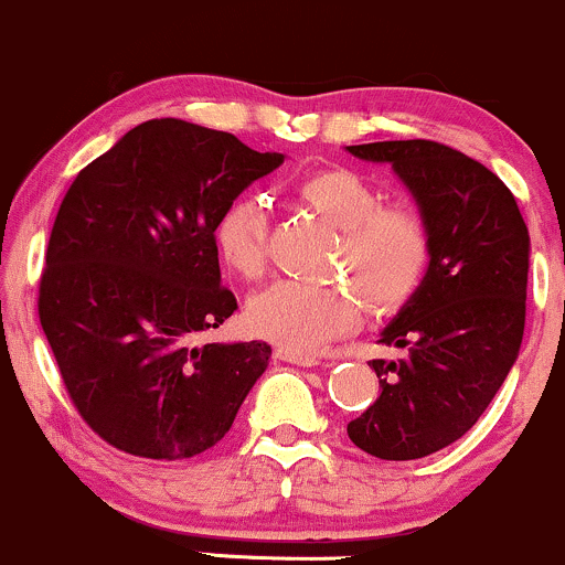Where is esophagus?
Segmentation results:
<instances>
[{
    "label": "esophagus",
    "mask_w": 565,
    "mask_h": 565,
    "mask_svg": "<svg viewBox=\"0 0 565 565\" xmlns=\"http://www.w3.org/2000/svg\"><path fill=\"white\" fill-rule=\"evenodd\" d=\"M275 358L285 360V363L301 365V367L320 365V358H317V354H299V352H290V350H275Z\"/></svg>",
    "instance_id": "esophagus-1"
}]
</instances>
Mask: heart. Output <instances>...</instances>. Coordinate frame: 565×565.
Segmentation results:
<instances>
[{
    "instance_id": "obj_1",
    "label": "heart",
    "mask_w": 565,
    "mask_h": 565,
    "mask_svg": "<svg viewBox=\"0 0 565 565\" xmlns=\"http://www.w3.org/2000/svg\"><path fill=\"white\" fill-rule=\"evenodd\" d=\"M296 198L341 232L339 269L379 312L403 307L427 277L433 237L419 211L384 205L382 189L347 168L312 170ZM215 250L239 280H258L269 253V213L256 194L232 200L215 221ZM363 307L352 290L280 280L248 301V328L280 350L309 354L352 333Z\"/></svg>"
}]
</instances>
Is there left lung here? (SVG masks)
<instances>
[{
  "mask_svg": "<svg viewBox=\"0 0 565 565\" xmlns=\"http://www.w3.org/2000/svg\"><path fill=\"white\" fill-rule=\"evenodd\" d=\"M386 162L414 194L433 237L422 288L382 331L403 360H373L379 397L347 435L386 461L422 459L459 440L483 416L521 352L529 230L499 175L435 141L347 146Z\"/></svg>",
  "mask_w": 565,
  "mask_h": 565,
  "instance_id": "1",
  "label": "left lung"
}]
</instances>
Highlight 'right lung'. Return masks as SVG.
I'll return each instance as SVG.
<instances>
[{"label": "right lung", "instance_id": "obj_1", "mask_svg": "<svg viewBox=\"0 0 565 565\" xmlns=\"http://www.w3.org/2000/svg\"><path fill=\"white\" fill-rule=\"evenodd\" d=\"M285 154L149 119L68 186L50 232L40 322L79 416L143 459H189L230 433L266 341L198 347L237 309L221 285V211Z\"/></svg>", "mask_w": 565, "mask_h": 565}]
</instances>
